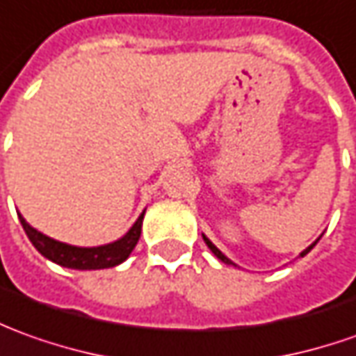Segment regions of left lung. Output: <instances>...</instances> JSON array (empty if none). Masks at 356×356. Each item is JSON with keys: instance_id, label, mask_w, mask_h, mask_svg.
Returning a JSON list of instances; mask_svg holds the SVG:
<instances>
[{"instance_id": "8db88e82", "label": "left lung", "mask_w": 356, "mask_h": 356, "mask_svg": "<svg viewBox=\"0 0 356 356\" xmlns=\"http://www.w3.org/2000/svg\"><path fill=\"white\" fill-rule=\"evenodd\" d=\"M202 239H204V241H207V245H209V248H210V251H212V253H214V255H216V257H218L220 261H224V263H228V265H234V263H232V261H229L228 257H226V255H224V253H222V251H220V249L216 248V245H214V243H212V241H210L209 238H207V236H202ZM318 241H320V238L316 239V241H314V243H312L310 248H306V249H304V251H302V253H300V257H304V255H306V253H308V251H310V249L314 248V245H316V243H318Z\"/></svg>"}]
</instances>
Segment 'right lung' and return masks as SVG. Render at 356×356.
<instances>
[{
	"label": "right lung",
	"mask_w": 356,
	"mask_h": 356,
	"mask_svg": "<svg viewBox=\"0 0 356 356\" xmlns=\"http://www.w3.org/2000/svg\"><path fill=\"white\" fill-rule=\"evenodd\" d=\"M21 226L25 229V234L31 239V243L38 249L40 255H44L46 259L54 261L62 267L67 269L91 270V269H108V267H117L122 261L127 259L132 253V249L136 248L140 234H142V220L144 212L140 214L136 224L128 229L127 236H122L113 243L107 245H99V248H76V245H67L62 241L48 238L44 234H40L38 229L26 224V220L19 214Z\"/></svg>",
	"instance_id": "1"
}]
</instances>
